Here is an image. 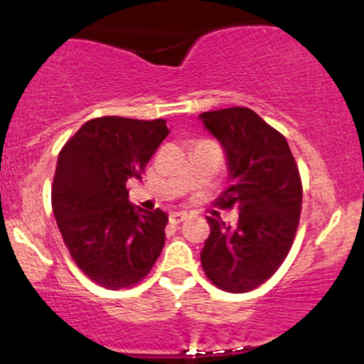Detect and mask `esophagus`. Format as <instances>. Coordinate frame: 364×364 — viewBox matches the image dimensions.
<instances>
[{"label": "esophagus", "mask_w": 364, "mask_h": 364, "mask_svg": "<svg viewBox=\"0 0 364 364\" xmlns=\"http://www.w3.org/2000/svg\"><path fill=\"white\" fill-rule=\"evenodd\" d=\"M186 217H188L186 212H173V214L169 215V219H171V223L179 224V223H183V220H185Z\"/></svg>", "instance_id": "esophagus-1"}]
</instances>
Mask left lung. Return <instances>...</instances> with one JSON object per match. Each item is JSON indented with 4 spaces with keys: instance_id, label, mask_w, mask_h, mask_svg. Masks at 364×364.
<instances>
[{
    "instance_id": "8db88e82",
    "label": "left lung",
    "mask_w": 364,
    "mask_h": 364,
    "mask_svg": "<svg viewBox=\"0 0 364 364\" xmlns=\"http://www.w3.org/2000/svg\"><path fill=\"white\" fill-rule=\"evenodd\" d=\"M198 119L225 154L229 188L219 203L240 205L236 225L207 217L210 235L200 260L220 289L253 291L291 250L303 198L298 166L286 139L248 107L202 112Z\"/></svg>"
}]
</instances>
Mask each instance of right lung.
Returning <instances> with one entry per match:
<instances>
[{"instance_id":"right-lung-1","label":"right lung","mask_w":364,"mask_h":364,"mask_svg":"<svg viewBox=\"0 0 364 364\" xmlns=\"http://www.w3.org/2000/svg\"><path fill=\"white\" fill-rule=\"evenodd\" d=\"M168 135L164 119L104 116L82 124L58 156L54 219L78 269L107 289L141 281L162 252L168 214L133 207L127 181L141 178Z\"/></svg>"}]
</instances>
